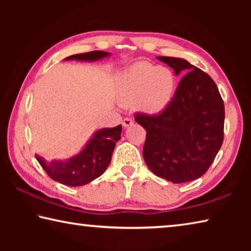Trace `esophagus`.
<instances>
[{"label":"esophagus","instance_id":"34e87169","mask_svg":"<svg viewBox=\"0 0 251 251\" xmlns=\"http://www.w3.org/2000/svg\"><path fill=\"white\" fill-rule=\"evenodd\" d=\"M123 126L125 127H129L131 124H133V120H131V118H129V117H126V118H124V121H123Z\"/></svg>","mask_w":251,"mask_h":251}]
</instances>
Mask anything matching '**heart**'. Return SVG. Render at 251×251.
<instances>
[{
	"label": "heart",
	"instance_id": "heart-1",
	"mask_svg": "<svg viewBox=\"0 0 251 251\" xmlns=\"http://www.w3.org/2000/svg\"><path fill=\"white\" fill-rule=\"evenodd\" d=\"M176 84V76L171 69L136 63L118 79L117 97L122 104H136L141 112L158 115L171 105Z\"/></svg>",
	"mask_w": 251,
	"mask_h": 251
}]
</instances>
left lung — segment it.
<instances>
[{
    "label": "left lung",
    "mask_w": 251,
    "mask_h": 251,
    "mask_svg": "<svg viewBox=\"0 0 251 251\" xmlns=\"http://www.w3.org/2000/svg\"><path fill=\"white\" fill-rule=\"evenodd\" d=\"M157 59L172 67L175 75L186 74L163 113L135 117L147 131L144 160L156 176L174 184L192 181L208 171L223 145L224 101L210 76L188 61Z\"/></svg>",
    "instance_id": "obj_1"
}]
</instances>
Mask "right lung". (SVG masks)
I'll return each mask as SVG.
<instances>
[{
    "mask_svg": "<svg viewBox=\"0 0 251 251\" xmlns=\"http://www.w3.org/2000/svg\"><path fill=\"white\" fill-rule=\"evenodd\" d=\"M110 53L103 50L75 54L65 61L96 62L109 56ZM122 125L113 128H100L94 131L78 154L67 159H53L48 161L44 157H35L46 174L53 180L63 185L77 187L86 185L103 175L112 160L116 143L121 139Z\"/></svg>",
    "mask_w": 251,
    "mask_h": 251,
    "instance_id": "right-lung-1",
    "label": "right lung"
}]
</instances>
